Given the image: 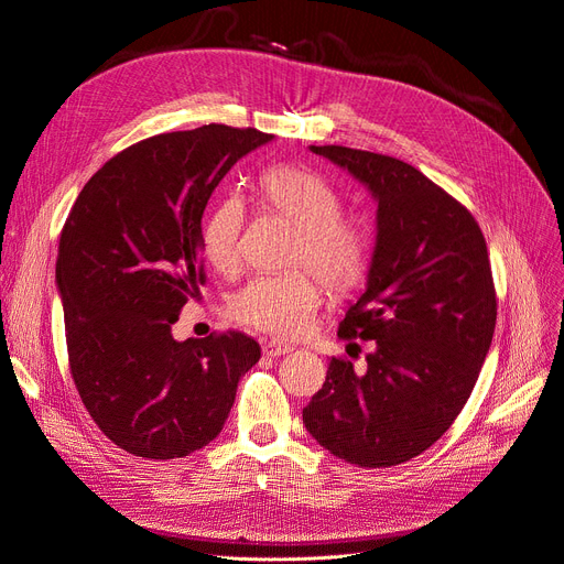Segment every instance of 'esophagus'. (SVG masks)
Masks as SVG:
<instances>
[{"label":"esophagus","instance_id":"obj_1","mask_svg":"<svg viewBox=\"0 0 564 564\" xmlns=\"http://www.w3.org/2000/svg\"><path fill=\"white\" fill-rule=\"evenodd\" d=\"M262 351L267 356H285V354L293 351V347H290V344H285V341H279V339H264Z\"/></svg>","mask_w":564,"mask_h":564}]
</instances>
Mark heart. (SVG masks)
I'll list each match as a JSON object with an SVG mask.
<instances>
[{"label": "heart", "mask_w": 564, "mask_h": 564, "mask_svg": "<svg viewBox=\"0 0 564 564\" xmlns=\"http://www.w3.org/2000/svg\"><path fill=\"white\" fill-rule=\"evenodd\" d=\"M260 194L269 210L295 223L288 262L304 267L248 281L234 295L231 312L236 321L256 330L297 337L312 328L325 295L322 280L335 293H344L366 279L375 256V225L368 213L339 208V192L323 175L302 166L264 171ZM243 227L246 206L234 194L220 198L204 223L206 258L225 274L241 267ZM312 268L319 274V282Z\"/></svg>", "instance_id": "obj_1"}]
</instances>
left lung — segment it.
Returning <instances> with one entry per match:
<instances>
[{"mask_svg":"<svg viewBox=\"0 0 564 564\" xmlns=\"http://www.w3.org/2000/svg\"><path fill=\"white\" fill-rule=\"evenodd\" d=\"M377 198V246L366 293L339 339H375L362 375L333 358L302 410L306 431L335 457L395 466L429 449L474 391L497 323L487 243L470 210L410 163L312 144Z\"/></svg>","mask_w":564,"mask_h":564,"instance_id":"obj_1","label":"left lung"}]
</instances>
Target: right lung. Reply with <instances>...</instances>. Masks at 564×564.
<instances>
[{"mask_svg": "<svg viewBox=\"0 0 564 564\" xmlns=\"http://www.w3.org/2000/svg\"><path fill=\"white\" fill-rule=\"evenodd\" d=\"M274 135L208 123L140 140L88 180L58 243L69 372L117 447L177 459L223 431L260 344L239 330L173 339L206 283L202 215L236 161Z\"/></svg>", "mask_w": 564, "mask_h": 564, "instance_id": "1", "label": "right lung"}]
</instances>
